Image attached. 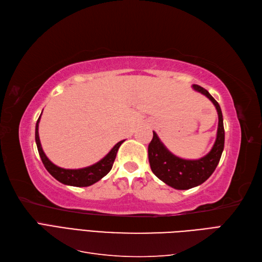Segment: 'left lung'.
<instances>
[{
  "mask_svg": "<svg viewBox=\"0 0 262 262\" xmlns=\"http://www.w3.org/2000/svg\"><path fill=\"white\" fill-rule=\"evenodd\" d=\"M193 90L205 95L215 106L219 115L216 140L210 152L199 160H184L170 153L153 131V139L148 144V162L154 175L166 185L177 190H187L199 186L207 180L221 160L224 149L225 132L223 115L219 102L210 93L199 85H193Z\"/></svg>",
  "mask_w": 262,
  "mask_h": 262,
  "instance_id": "1",
  "label": "left lung"
}]
</instances>
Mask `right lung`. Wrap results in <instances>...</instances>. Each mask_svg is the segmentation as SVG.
I'll use <instances>...</instances> for the list:
<instances>
[{
    "mask_svg": "<svg viewBox=\"0 0 262 262\" xmlns=\"http://www.w3.org/2000/svg\"><path fill=\"white\" fill-rule=\"evenodd\" d=\"M40 117L39 116L37 123H36V132H35V139H36V144L39 155L42 161V164L45 165L46 169L49 171L50 175L54 177L58 181L62 182L63 185L68 186H73V187H89L95 182L100 180L102 177H105L107 173L112 170L114 162L116 160V155L119 147L123 143V141L118 142V143L112 148V150L100 160L96 164H94L89 167H84L80 169H66L61 168L59 166L54 165L48 157L46 156L43 149L40 144V139H39V121H40Z\"/></svg>",
    "mask_w": 262,
    "mask_h": 262,
    "instance_id": "add662e5",
    "label": "right lung"
}]
</instances>
